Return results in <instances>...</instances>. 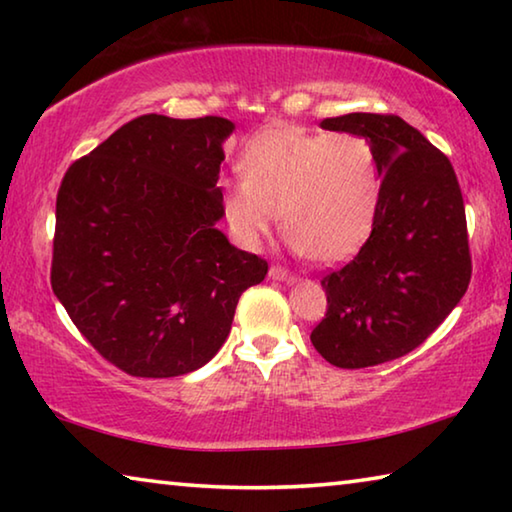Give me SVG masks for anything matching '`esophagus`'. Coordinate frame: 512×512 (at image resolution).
<instances>
[{
	"instance_id": "1",
	"label": "esophagus",
	"mask_w": 512,
	"mask_h": 512,
	"mask_svg": "<svg viewBox=\"0 0 512 512\" xmlns=\"http://www.w3.org/2000/svg\"><path fill=\"white\" fill-rule=\"evenodd\" d=\"M268 277H273V280H282V282H296L298 277L293 275V273H289L287 268H282V266H277V264H273L271 268H268Z\"/></svg>"
}]
</instances>
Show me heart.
I'll list each match as a JSON object with an SVG mask.
<instances>
[{"mask_svg":"<svg viewBox=\"0 0 512 512\" xmlns=\"http://www.w3.org/2000/svg\"><path fill=\"white\" fill-rule=\"evenodd\" d=\"M244 178L223 180V210L246 246H259L282 214L293 248L320 264L352 257L379 205L375 146L357 133L268 128L239 158Z\"/></svg>","mask_w":512,"mask_h":512,"instance_id":"obj_1","label":"heart"}]
</instances>
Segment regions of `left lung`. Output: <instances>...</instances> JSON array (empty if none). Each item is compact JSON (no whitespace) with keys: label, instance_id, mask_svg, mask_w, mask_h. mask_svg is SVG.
I'll list each match as a JSON object with an SVG mask.
<instances>
[{"label":"left lung","instance_id":"obj_1","mask_svg":"<svg viewBox=\"0 0 512 512\" xmlns=\"http://www.w3.org/2000/svg\"><path fill=\"white\" fill-rule=\"evenodd\" d=\"M363 135L381 173L370 237L323 275L327 311L311 343L336 368L400 359L449 316L472 277L463 194L452 162L397 115L350 112L320 121Z\"/></svg>","mask_w":512,"mask_h":512}]
</instances>
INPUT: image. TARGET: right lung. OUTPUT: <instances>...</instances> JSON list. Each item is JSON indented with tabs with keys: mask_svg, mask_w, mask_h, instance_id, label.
<instances>
[{
	"mask_svg": "<svg viewBox=\"0 0 512 512\" xmlns=\"http://www.w3.org/2000/svg\"><path fill=\"white\" fill-rule=\"evenodd\" d=\"M223 117L142 115L67 169L56 196L51 289L88 343L126 375L198 370L228 339L268 262L214 223Z\"/></svg>",
	"mask_w": 512,
	"mask_h": 512,
	"instance_id": "right-lung-1",
	"label": "right lung"
}]
</instances>
